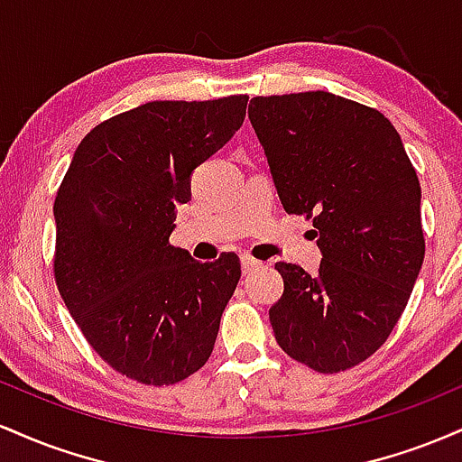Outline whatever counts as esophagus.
<instances>
[{
  "label": "esophagus",
  "instance_id": "1",
  "mask_svg": "<svg viewBox=\"0 0 462 462\" xmlns=\"http://www.w3.org/2000/svg\"><path fill=\"white\" fill-rule=\"evenodd\" d=\"M241 267H243V273L245 275H249V273H254V272H258V269L263 267V263L261 261H256V258H252V256H241Z\"/></svg>",
  "mask_w": 462,
  "mask_h": 462
}]
</instances>
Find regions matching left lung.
I'll list each match as a JSON object with an SVG mask.
<instances>
[{"mask_svg":"<svg viewBox=\"0 0 462 462\" xmlns=\"http://www.w3.org/2000/svg\"><path fill=\"white\" fill-rule=\"evenodd\" d=\"M249 119L284 210L312 221L323 254L319 275L275 264V341L319 374L356 367L393 332L426 254L415 167L380 110L338 95L254 97Z\"/></svg>","mask_w":462,"mask_h":462,"instance_id":"left-lung-1","label":"left lung"}]
</instances>
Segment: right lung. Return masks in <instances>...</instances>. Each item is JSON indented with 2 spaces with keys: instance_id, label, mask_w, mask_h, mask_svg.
I'll return each mask as SVG.
<instances>
[{
  "instance_id": "right-lung-1",
  "label": "right lung",
  "mask_w": 462,
  "mask_h": 462,
  "mask_svg": "<svg viewBox=\"0 0 462 462\" xmlns=\"http://www.w3.org/2000/svg\"><path fill=\"white\" fill-rule=\"evenodd\" d=\"M247 95L147 102L84 136L54 201V278L84 338L141 384L201 369L241 278L235 254L198 263L169 235L190 173L232 139Z\"/></svg>"
}]
</instances>
